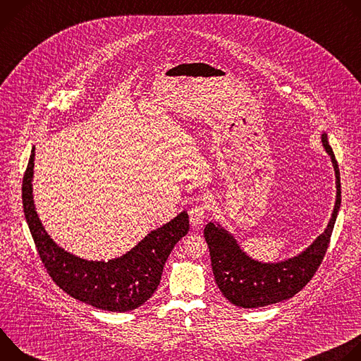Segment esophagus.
Instances as JSON below:
<instances>
[{
  "mask_svg": "<svg viewBox=\"0 0 361 361\" xmlns=\"http://www.w3.org/2000/svg\"><path fill=\"white\" fill-rule=\"evenodd\" d=\"M207 210H209L207 205H204V204L194 205V207L188 212L191 226H194V227L201 226L204 223V220H205V216H207Z\"/></svg>",
  "mask_w": 361,
  "mask_h": 361,
  "instance_id": "1",
  "label": "esophagus"
}]
</instances>
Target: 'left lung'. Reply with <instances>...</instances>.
I'll list each match as a JSON object with an SVG mask.
<instances>
[{
  "instance_id": "left-lung-1",
  "label": "left lung",
  "mask_w": 361,
  "mask_h": 361,
  "mask_svg": "<svg viewBox=\"0 0 361 361\" xmlns=\"http://www.w3.org/2000/svg\"><path fill=\"white\" fill-rule=\"evenodd\" d=\"M322 141L334 166L337 198L327 228L301 254L276 264L255 262L241 251L234 237L221 226L214 223L205 226L204 238L210 248L214 279L230 302L244 308H255L287 300L305 287L320 267L341 204L338 164L327 134L322 135Z\"/></svg>"
}]
</instances>
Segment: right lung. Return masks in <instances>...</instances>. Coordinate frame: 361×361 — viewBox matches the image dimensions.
<instances>
[{
  "instance_id": "obj_1",
  "label": "right lung",
  "mask_w": 361,
  "mask_h": 361,
  "mask_svg": "<svg viewBox=\"0 0 361 361\" xmlns=\"http://www.w3.org/2000/svg\"><path fill=\"white\" fill-rule=\"evenodd\" d=\"M34 156L35 147L23 178V205L38 255L49 277L75 300L101 310L124 313L144 304L157 290L176 243L188 233V214L183 212L170 223L151 231L118 259L82 260L51 240L37 216L31 184Z\"/></svg>"
}]
</instances>
